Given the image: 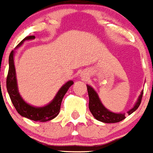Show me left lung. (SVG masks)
<instances>
[{"label":"left lung","mask_w":153,"mask_h":153,"mask_svg":"<svg viewBox=\"0 0 153 153\" xmlns=\"http://www.w3.org/2000/svg\"><path fill=\"white\" fill-rule=\"evenodd\" d=\"M86 85L87 90H88V97H89L88 108H89V110L91 113V114L93 115V116L97 120L105 123H115L123 121V119H126V116H125L126 113H113V112L107 110L103 105L102 103H101V100L99 98V96H98L97 93L96 92L95 90L91 85ZM143 93V91H141L140 94L138 97L137 101L135 103L134 106L130 110H128L127 112L128 114L131 115L139 107L140 104L141 103V99H142Z\"/></svg>","instance_id":"8db88e82"}]
</instances>
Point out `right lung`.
I'll list each match as a JSON object with an SVG mask.
<instances>
[{"instance_id": "1", "label": "right lung", "mask_w": 153, "mask_h": 153, "mask_svg": "<svg viewBox=\"0 0 153 153\" xmlns=\"http://www.w3.org/2000/svg\"><path fill=\"white\" fill-rule=\"evenodd\" d=\"M34 39H35L34 36L26 37L24 40L20 42L16 49L20 47L25 40H30ZM14 56H15V50H13L10 52L9 56V71L7 78V88L10 99L16 110L22 116L33 121L47 122L56 118L60 112L61 104L64 96L70 87L74 84V82L72 80L68 81L65 85H62L52 101L46 106L38 107L30 105L24 101L19 92L16 73L15 65H14Z\"/></svg>"}]
</instances>
